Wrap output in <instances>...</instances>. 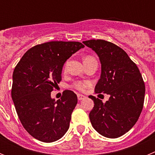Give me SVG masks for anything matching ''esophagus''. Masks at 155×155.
Instances as JSON below:
<instances>
[{
  "label": "esophagus",
  "mask_w": 155,
  "mask_h": 155,
  "mask_svg": "<svg viewBox=\"0 0 155 155\" xmlns=\"http://www.w3.org/2000/svg\"><path fill=\"white\" fill-rule=\"evenodd\" d=\"M86 97L84 96V95H83V94H78V98L79 101H81V100H83Z\"/></svg>",
  "instance_id": "obj_1"
}]
</instances>
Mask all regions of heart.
<instances>
[{"instance_id":"b5f03b06","label":"heart","mask_w":155,"mask_h":155,"mask_svg":"<svg viewBox=\"0 0 155 155\" xmlns=\"http://www.w3.org/2000/svg\"><path fill=\"white\" fill-rule=\"evenodd\" d=\"M90 59H93L92 57L91 56H86L84 58V61H87V60H90ZM91 85L88 81H78L74 82V84H72V87L74 89L78 90L79 91H84L87 87Z\"/></svg>"}]
</instances>
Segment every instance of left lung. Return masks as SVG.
<instances>
[{
  "mask_svg": "<svg viewBox=\"0 0 155 155\" xmlns=\"http://www.w3.org/2000/svg\"><path fill=\"white\" fill-rule=\"evenodd\" d=\"M98 54L102 74L94 92L110 95L103 103L90 95L94 107L89 113L94 130L109 138H117L137 123L143 109L145 85L136 64L120 46L103 39L83 42Z\"/></svg>",
  "mask_w": 155,
  "mask_h": 155,
  "instance_id": "left-lung-1",
  "label": "left lung"
}]
</instances>
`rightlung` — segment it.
<instances>
[{
  "label": "right lung",
  "instance_id": "add662e5",
  "mask_svg": "<svg viewBox=\"0 0 155 155\" xmlns=\"http://www.w3.org/2000/svg\"><path fill=\"white\" fill-rule=\"evenodd\" d=\"M84 47L81 42L63 41L36 45L15 68L12 98L16 112L25 130L40 141H56L69 129L78 97L65 90L56 102L51 92L62 80L66 61Z\"/></svg>",
  "mask_w": 155,
  "mask_h": 155
}]
</instances>
